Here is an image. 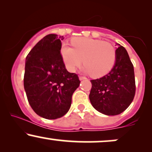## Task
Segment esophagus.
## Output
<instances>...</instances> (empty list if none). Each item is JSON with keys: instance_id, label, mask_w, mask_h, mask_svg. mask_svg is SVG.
Returning a JSON list of instances; mask_svg holds the SVG:
<instances>
[{"instance_id": "esophagus-1", "label": "esophagus", "mask_w": 152, "mask_h": 152, "mask_svg": "<svg viewBox=\"0 0 152 152\" xmlns=\"http://www.w3.org/2000/svg\"><path fill=\"white\" fill-rule=\"evenodd\" d=\"M86 77H84V76H79V79L80 80H81H81H83V79H86Z\"/></svg>"}]
</instances>
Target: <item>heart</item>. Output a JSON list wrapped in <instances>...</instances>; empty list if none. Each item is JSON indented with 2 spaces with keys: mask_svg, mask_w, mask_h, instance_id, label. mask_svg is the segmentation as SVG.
Instances as JSON below:
<instances>
[{
  "mask_svg": "<svg viewBox=\"0 0 152 152\" xmlns=\"http://www.w3.org/2000/svg\"><path fill=\"white\" fill-rule=\"evenodd\" d=\"M71 43L73 48L66 44L61 48L64 65L70 72H74L83 62L85 72L94 78H100L109 74L114 67L116 51L110 43L78 37L73 38Z\"/></svg>",
  "mask_w": 152,
  "mask_h": 152,
  "instance_id": "obj_1",
  "label": "heart"
}]
</instances>
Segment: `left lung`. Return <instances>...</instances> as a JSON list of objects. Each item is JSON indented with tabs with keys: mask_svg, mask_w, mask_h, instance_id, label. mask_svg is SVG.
Returning a JSON list of instances; mask_svg holds the SVG:
<instances>
[{
	"mask_svg": "<svg viewBox=\"0 0 152 152\" xmlns=\"http://www.w3.org/2000/svg\"><path fill=\"white\" fill-rule=\"evenodd\" d=\"M114 67L108 74L91 80V104L102 114L118 115L129 106L135 96L134 66L126 50L118 44Z\"/></svg>",
	"mask_w": 152,
	"mask_h": 152,
	"instance_id": "8db88e82",
	"label": "left lung"
}]
</instances>
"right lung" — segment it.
Instances as JSON below:
<instances>
[{
    "instance_id": "obj_1",
    "label": "right lung",
    "mask_w": 152,
    "mask_h": 152,
    "mask_svg": "<svg viewBox=\"0 0 152 152\" xmlns=\"http://www.w3.org/2000/svg\"><path fill=\"white\" fill-rule=\"evenodd\" d=\"M64 36L48 34L26 56L23 85L31 108L38 116L56 119L64 116L79 86L77 74L66 70L61 54Z\"/></svg>"
}]
</instances>
